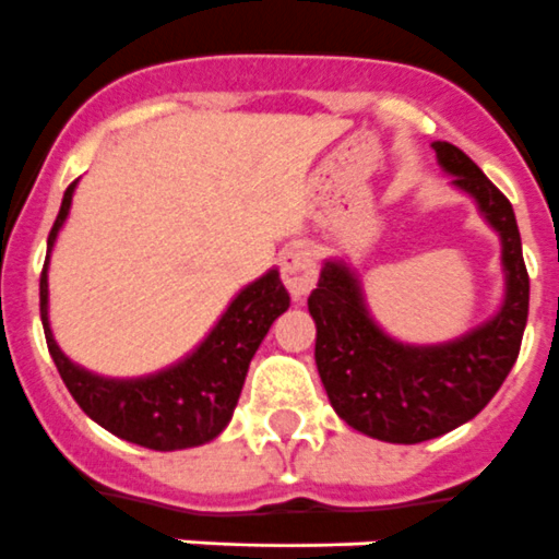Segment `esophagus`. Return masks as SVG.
<instances>
[{"label":"esophagus","mask_w":559,"mask_h":559,"mask_svg":"<svg viewBox=\"0 0 559 559\" xmlns=\"http://www.w3.org/2000/svg\"><path fill=\"white\" fill-rule=\"evenodd\" d=\"M281 278H284V284H287L289 295H293L295 301H301L304 295L316 287L318 281V261L312 255V250H307L301 243L289 247L281 255Z\"/></svg>","instance_id":"esophagus-1"}]
</instances>
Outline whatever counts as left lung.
Returning <instances> with one entry per match:
<instances>
[{"mask_svg": "<svg viewBox=\"0 0 559 559\" xmlns=\"http://www.w3.org/2000/svg\"><path fill=\"white\" fill-rule=\"evenodd\" d=\"M431 147L503 243L500 312L449 344H401L372 321L355 272L341 261L323 264L307 301L318 330V374L332 409L352 429L386 443H424L472 420L514 367L528 318V272L509 199L463 150L449 142Z\"/></svg>", "mask_w": 559, "mask_h": 559, "instance_id": "obj_1", "label": "left lung"}]
</instances>
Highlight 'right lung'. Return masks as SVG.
Returning <instances> with one entry per match:
<instances>
[{
    "label": "right lung",
    "instance_id": "obj_1",
    "mask_svg": "<svg viewBox=\"0 0 559 559\" xmlns=\"http://www.w3.org/2000/svg\"><path fill=\"white\" fill-rule=\"evenodd\" d=\"M73 187L76 181L64 190L62 207L48 236V258L39 278L41 326L64 386L82 406L84 415L112 431L116 438L144 449L173 452V449L201 447L218 438L236 409L252 355L270 332L272 321L289 307V293L281 284L278 270H270L252 281L250 287H243L213 332L195 346V352L178 360L176 367L133 381L98 378L64 358V352L56 346L48 321V261L56 236L68 218Z\"/></svg>",
    "mask_w": 559,
    "mask_h": 559
}]
</instances>
